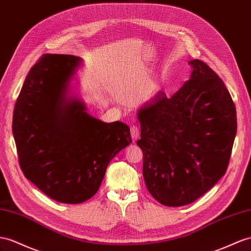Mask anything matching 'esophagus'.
I'll list each match as a JSON object with an SVG mask.
<instances>
[{
  "label": "esophagus",
  "mask_w": 251,
  "mask_h": 251,
  "mask_svg": "<svg viewBox=\"0 0 251 251\" xmlns=\"http://www.w3.org/2000/svg\"><path fill=\"white\" fill-rule=\"evenodd\" d=\"M130 134H131V138L133 142H136L137 139L140 136V129L137 125H133L130 127Z\"/></svg>",
  "instance_id": "obj_1"
}]
</instances>
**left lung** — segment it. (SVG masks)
<instances>
[{
	"mask_svg": "<svg viewBox=\"0 0 251 251\" xmlns=\"http://www.w3.org/2000/svg\"><path fill=\"white\" fill-rule=\"evenodd\" d=\"M191 78L168 98L159 92L140 109L143 177L163 205L195 201L227 171L236 110L225 83L207 63L189 62Z\"/></svg>",
	"mask_w": 251,
	"mask_h": 251,
	"instance_id": "8db88e82",
	"label": "left lung"
}]
</instances>
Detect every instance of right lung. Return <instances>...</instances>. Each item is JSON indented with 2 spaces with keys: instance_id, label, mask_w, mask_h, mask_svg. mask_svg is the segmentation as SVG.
<instances>
[{
  "instance_id": "1",
  "label": "right lung",
  "mask_w": 251,
  "mask_h": 251,
  "mask_svg": "<svg viewBox=\"0 0 251 251\" xmlns=\"http://www.w3.org/2000/svg\"><path fill=\"white\" fill-rule=\"evenodd\" d=\"M79 61L72 55H42L25 78L12 117L24 176L50 198L72 204L95 195L109 162L131 143L126 124L104 123L78 100L66 99Z\"/></svg>"
}]
</instances>
